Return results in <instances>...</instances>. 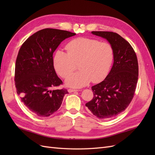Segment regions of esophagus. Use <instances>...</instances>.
<instances>
[{"instance_id": "1", "label": "esophagus", "mask_w": 155, "mask_h": 155, "mask_svg": "<svg viewBox=\"0 0 155 155\" xmlns=\"http://www.w3.org/2000/svg\"><path fill=\"white\" fill-rule=\"evenodd\" d=\"M76 91H78V90H75V89H71V88H68V92L71 93V92H76Z\"/></svg>"}]
</instances>
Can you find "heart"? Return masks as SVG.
<instances>
[{
    "mask_svg": "<svg viewBox=\"0 0 155 155\" xmlns=\"http://www.w3.org/2000/svg\"><path fill=\"white\" fill-rule=\"evenodd\" d=\"M67 53L58 50L53 58L54 67L61 76L67 77L78 64V72L70 74L66 85L70 87L81 88L91 81L98 83L104 80L109 74L114 59V50L107 42L79 37L67 45Z\"/></svg>",
    "mask_w": 155,
    "mask_h": 155,
    "instance_id": "1",
    "label": "heart"
}]
</instances>
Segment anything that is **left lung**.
<instances>
[{"label": "left lung", "instance_id": "1", "mask_svg": "<svg viewBox=\"0 0 155 155\" xmlns=\"http://www.w3.org/2000/svg\"><path fill=\"white\" fill-rule=\"evenodd\" d=\"M92 34L112 45L114 63L104 80L92 87L94 97L85 105L99 119H109L125 110L133 100L138 79V59L131 45L116 33Z\"/></svg>", "mask_w": 155, "mask_h": 155}]
</instances>
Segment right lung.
Returning a JSON list of instances; mask_svg holds the SVG:
<instances>
[{
    "label": "right lung",
    "mask_w": 155,
    "mask_h": 155,
    "mask_svg": "<svg viewBox=\"0 0 155 155\" xmlns=\"http://www.w3.org/2000/svg\"><path fill=\"white\" fill-rule=\"evenodd\" d=\"M75 35L65 30L43 29L28 37L18 51L15 69L17 93L37 116L54 114L68 93L67 89H52L63 83L55 71L53 54L63 41Z\"/></svg>",
    "instance_id": "obj_1"
}]
</instances>
